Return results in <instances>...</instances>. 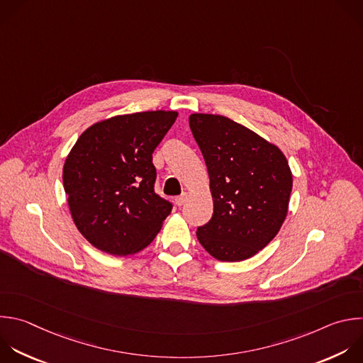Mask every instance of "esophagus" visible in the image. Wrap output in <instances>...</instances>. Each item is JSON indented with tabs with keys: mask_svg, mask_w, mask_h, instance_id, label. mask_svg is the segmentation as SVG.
Instances as JSON below:
<instances>
[{
	"mask_svg": "<svg viewBox=\"0 0 363 363\" xmlns=\"http://www.w3.org/2000/svg\"><path fill=\"white\" fill-rule=\"evenodd\" d=\"M186 198H188V195L184 192L182 195H179V196H177L175 198V203L178 205V206H182L184 203H185V201H186Z\"/></svg>",
	"mask_w": 363,
	"mask_h": 363,
	"instance_id": "esophagus-1",
	"label": "esophagus"
}]
</instances>
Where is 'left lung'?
<instances>
[{"label": "left lung", "mask_w": 363, "mask_h": 363, "mask_svg": "<svg viewBox=\"0 0 363 363\" xmlns=\"http://www.w3.org/2000/svg\"><path fill=\"white\" fill-rule=\"evenodd\" d=\"M203 155L213 213L196 230L205 251L223 262L248 259L279 232L289 205L292 174L282 151L235 121L212 113L189 116Z\"/></svg>", "instance_id": "left-lung-1"}]
</instances>
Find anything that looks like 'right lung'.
Listing matches in <instances>:
<instances>
[{"label": "right lung", "mask_w": 363, "mask_h": 363, "mask_svg": "<svg viewBox=\"0 0 363 363\" xmlns=\"http://www.w3.org/2000/svg\"><path fill=\"white\" fill-rule=\"evenodd\" d=\"M178 112L118 115L81 134L68 154L62 182L78 230L102 252L127 257L148 247L172 203L154 186L152 152Z\"/></svg>", "instance_id": "1"}]
</instances>
